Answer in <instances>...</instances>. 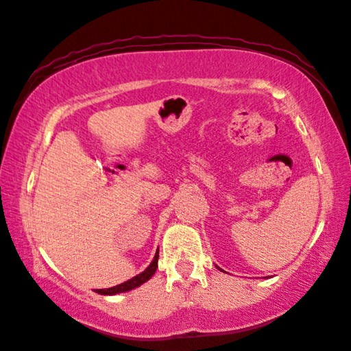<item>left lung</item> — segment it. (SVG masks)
Returning <instances> with one entry per match:
<instances>
[{"instance_id":"8db88e82","label":"left lung","mask_w":351,"mask_h":351,"mask_svg":"<svg viewBox=\"0 0 351 351\" xmlns=\"http://www.w3.org/2000/svg\"><path fill=\"white\" fill-rule=\"evenodd\" d=\"M215 267H217V265H215ZM217 268H219V270H220V271H223V270H221V268H220V267H217Z\"/></svg>"}]
</instances>
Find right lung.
Segmentation results:
<instances>
[{"label": "right lung", "mask_w": 351, "mask_h": 351, "mask_svg": "<svg viewBox=\"0 0 351 351\" xmlns=\"http://www.w3.org/2000/svg\"><path fill=\"white\" fill-rule=\"evenodd\" d=\"M158 256H160V252H158V249H156V253H155V256L152 259V263L147 265L146 270L138 273L137 276H134L132 279L121 283V285L111 287V288H107V289H96V293L102 294V295H116V294H121V293H128V291L136 289L140 285H143L145 282H147L149 279L152 278V276L156 271V268H158Z\"/></svg>", "instance_id": "right-lung-1"}]
</instances>
